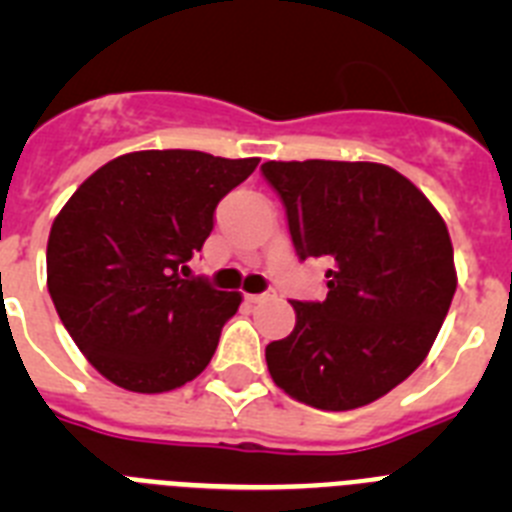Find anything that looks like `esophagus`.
Instances as JSON below:
<instances>
[{
    "label": "esophagus",
    "instance_id": "34e87169",
    "mask_svg": "<svg viewBox=\"0 0 512 512\" xmlns=\"http://www.w3.org/2000/svg\"><path fill=\"white\" fill-rule=\"evenodd\" d=\"M246 300L251 302V305H259V302L274 300V292H264V295H246Z\"/></svg>",
    "mask_w": 512,
    "mask_h": 512
}]
</instances>
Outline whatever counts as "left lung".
I'll use <instances>...</instances> for the list:
<instances>
[{
	"label": "left lung",
	"mask_w": 512,
	"mask_h": 512,
	"mask_svg": "<svg viewBox=\"0 0 512 512\" xmlns=\"http://www.w3.org/2000/svg\"><path fill=\"white\" fill-rule=\"evenodd\" d=\"M297 256L330 269L323 302H292L266 346L279 390L318 410L379 400L423 364L456 292L449 228L408 176L372 161H266Z\"/></svg>",
	"instance_id": "8db88e82"
}]
</instances>
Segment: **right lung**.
<instances>
[{"mask_svg": "<svg viewBox=\"0 0 512 512\" xmlns=\"http://www.w3.org/2000/svg\"><path fill=\"white\" fill-rule=\"evenodd\" d=\"M259 158L135 151L94 171L53 220L48 292L89 364L128 392H169L205 372L241 292H220L187 261L217 202Z\"/></svg>", "mask_w": 512, "mask_h": 512, "instance_id": "add662e5", "label": "right lung"}]
</instances>
